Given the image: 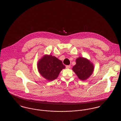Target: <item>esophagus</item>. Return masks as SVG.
Masks as SVG:
<instances>
[{
	"label": "esophagus",
	"instance_id": "obj_1",
	"mask_svg": "<svg viewBox=\"0 0 121 121\" xmlns=\"http://www.w3.org/2000/svg\"><path fill=\"white\" fill-rule=\"evenodd\" d=\"M66 68L67 69H69L70 68V65H67L66 66Z\"/></svg>",
	"mask_w": 121,
	"mask_h": 121
}]
</instances>
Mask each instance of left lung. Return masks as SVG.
I'll use <instances>...</instances> for the list:
<instances>
[{
  "mask_svg": "<svg viewBox=\"0 0 121 121\" xmlns=\"http://www.w3.org/2000/svg\"><path fill=\"white\" fill-rule=\"evenodd\" d=\"M76 63L72 68L73 71L81 80L87 79L94 71L93 64L86 58L81 57L76 59Z\"/></svg>",
  "mask_w": 121,
  "mask_h": 121,
  "instance_id": "obj_1",
  "label": "left lung"
}]
</instances>
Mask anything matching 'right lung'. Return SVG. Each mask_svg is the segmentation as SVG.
I'll return each mask as SVG.
<instances>
[{
  "instance_id": "1",
  "label": "right lung",
  "mask_w": 121,
  "mask_h": 121,
  "mask_svg": "<svg viewBox=\"0 0 121 121\" xmlns=\"http://www.w3.org/2000/svg\"><path fill=\"white\" fill-rule=\"evenodd\" d=\"M37 68L40 75L48 81L56 79L60 72L65 68L62 62L51 55H44L37 63Z\"/></svg>"
}]
</instances>
